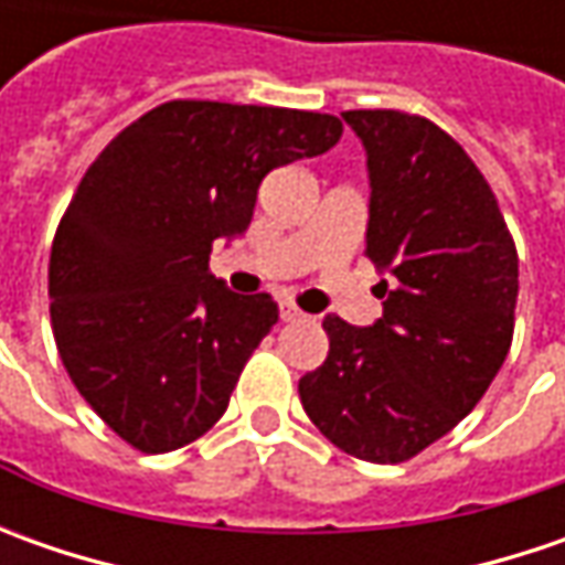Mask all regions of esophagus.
<instances>
[{"instance_id":"esophagus-1","label":"esophagus","mask_w":565,"mask_h":565,"mask_svg":"<svg viewBox=\"0 0 565 565\" xmlns=\"http://www.w3.org/2000/svg\"><path fill=\"white\" fill-rule=\"evenodd\" d=\"M279 317L286 323H295V320H305V311H298L292 301H279Z\"/></svg>"}]
</instances>
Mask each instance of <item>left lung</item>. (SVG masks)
I'll use <instances>...</instances> for the list:
<instances>
[{
  "mask_svg": "<svg viewBox=\"0 0 565 565\" xmlns=\"http://www.w3.org/2000/svg\"><path fill=\"white\" fill-rule=\"evenodd\" d=\"M367 157L364 254L383 317H327V361L298 380L317 430L364 462H405L488 393L515 323L519 254L468 153L422 116L352 109Z\"/></svg>",
  "mask_w": 565,
  "mask_h": 565,
  "instance_id": "8db88e82",
  "label": "left lung"
}]
</instances>
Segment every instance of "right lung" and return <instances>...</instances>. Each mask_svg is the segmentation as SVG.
<instances>
[{
  "mask_svg": "<svg viewBox=\"0 0 565 565\" xmlns=\"http://www.w3.org/2000/svg\"><path fill=\"white\" fill-rule=\"evenodd\" d=\"M339 135L337 116L172 99L87 169L55 232L50 317L77 393L125 444L169 452L223 418L279 308L226 289L210 248L250 226L270 169Z\"/></svg>",
  "mask_w": 565,
  "mask_h": 565,
  "instance_id": "add662e5",
  "label": "right lung"
}]
</instances>
